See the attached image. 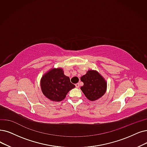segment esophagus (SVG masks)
Segmentation results:
<instances>
[{
    "mask_svg": "<svg viewBox=\"0 0 147 147\" xmlns=\"http://www.w3.org/2000/svg\"><path fill=\"white\" fill-rule=\"evenodd\" d=\"M75 86H76V87H77V88H79L80 87V84L79 83L75 84Z\"/></svg>",
    "mask_w": 147,
    "mask_h": 147,
    "instance_id": "34e87169",
    "label": "esophagus"
}]
</instances>
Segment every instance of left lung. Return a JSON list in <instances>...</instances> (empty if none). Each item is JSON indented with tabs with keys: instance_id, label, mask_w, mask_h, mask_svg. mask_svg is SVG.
Segmentation results:
<instances>
[{
	"instance_id": "obj_1",
	"label": "left lung",
	"mask_w": 147,
	"mask_h": 147,
	"mask_svg": "<svg viewBox=\"0 0 147 147\" xmlns=\"http://www.w3.org/2000/svg\"><path fill=\"white\" fill-rule=\"evenodd\" d=\"M84 85L81 90L86 97L91 101L101 98L106 91L107 83L102 76L95 70H89L81 77Z\"/></svg>"
}]
</instances>
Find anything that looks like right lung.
<instances>
[{"label": "right lung", "instance_id": "right-lung-1", "mask_svg": "<svg viewBox=\"0 0 147 147\" xmlns=\"http://www.w3.org/2000/svg\"><path fill=\"white\" fill-rule=\"evenodd\" d=\"M75 86L70 78L64 75L63 69H53L45 74L41 80L43 93L52 101H61L65 98L69 90Z\"/></svg>", "mask_w": 147, "mask_h": 147}]
</instances>
